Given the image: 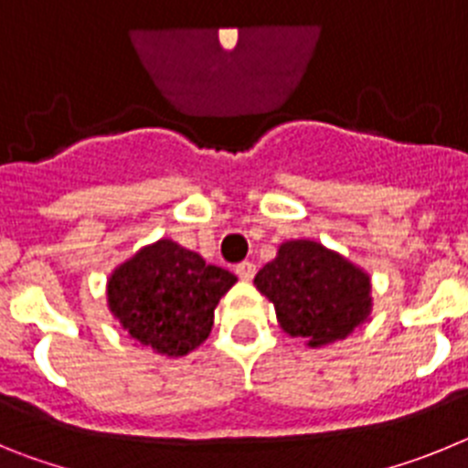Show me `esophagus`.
I'll return each mask as SVG.
<instances>
[{
    "label": "esophagus",
    "instance_id": "esophagus-1",
    "mask_svg": "<svg viewBox=\"0 0 468 468\" xmlns=\"http://www.w3.org/2000/svg\"><path fill=\"white\" fill-rule=\"evenodd\" d=\"M237 276L241 281H250L255 276V264L253 262H241V264H237Z\"/></svg>",
    "mask_w": 468,
    "mask_h": 468
}]
</instances>
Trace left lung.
<instances>
[{"instance_id": "1", "label": "left lung", "mask_w": 468, "mask_h": 468, "mask_svg": "<svg viewBox=\"0 0 468 468\" xmlns=\"http://www.w3.org/2000/svg\"><path fill=\"white\" fill-rule=\"evenodd\" d=\"M253 283L274 304L283 333L312 349L346 340L373 312L370 274L314 239L281 243Z\"/></svg>"}]
</instances>
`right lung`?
<instances>
[{
	"label": "right lung",
	"instance_id": "obj_1",
	"mask_svg": "<svg viewBox=\"0 0 468 468\" xmlns=\"http://www.w3.org/2000/svg\"><path fill=\"white\" fill-rule=\"evenodd\" d=\"M234 283L231 271L206 264L173 239H159L112 270L107 309L128 340L180 358L208 340L215 307Z\"/></svg>",
	"mask_w": 468,
	"mask_h": 468
}]
</instances>
